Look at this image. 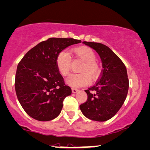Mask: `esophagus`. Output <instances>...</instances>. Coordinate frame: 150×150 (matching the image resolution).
<instances>
[{"mask_svg": "<svg viewBox=\"0 0 150 150\" xmlns=\"http://www.w3.org/2000/svg\"><path fill=\"white\" fill-rule=\"evenodd\" d=\"M71 91H72V92H73V93H76V92H79V90L76 89V88H72Z\"/></svg>", "mask_w": 150, "mask_h": 150, "instance_id": "esophagus-1", "label": "esophagus"}]
</instances>
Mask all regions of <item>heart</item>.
Segmentation results:
<instances>
[{
	"label": "heart",
	"instance_id": "b5f03b06",
	"mask_svg": "<svg viewBox=\"0 0 150 150\" xmlns=\"http://www.w3.org/2000/svg\"><path fill=\"white\" fill-rule=\"evenodd\" d=\"M70 55L66 51H60L55 58V65L59 74L67 76L69 74L71 67V57L83 61L79 68L80 74H73L67 79L66 82L74 88L88 86L90 78L95 79L100 73V68L96 61L97 56L92 49L87 47H79L70 50Z\"/></svg>",
	"mask_w": 150,
	"mask_h": 150
}]
</instances>
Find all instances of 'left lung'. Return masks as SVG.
<instances>
[{
  "instance_id": "left-lung-1",
  "label": "left lung",
  "mask_w": 150,
  "mask_h": 150,
  "mask_svg": "<svg viewBox=\"0 0 150 150\" xmlns=\"http://www.w3.org/2000/svg\"><path fill=\"white\" fill-rule=\"evenodd\" d=\"M83 43L98 53L103 69L96 83L85 90L88 99L80 105V109L88 119L107 121L117 113L126 99L129 85L126 67L104 44L89 42Z\"/></svg>"
}]
</instances>
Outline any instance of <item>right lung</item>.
Instances as JSON below:
<instances>
[{
	"mask_svg": "<svg viewBox=\"0 0 150 150\" xmlns=\"http://www.w3.org/2000/svg\"><path fill=\"white\" fill-rule=\"evenodd\" d=\"M81 42L73 38H49L24 55L17 66L16 94L25 112L39 121H50L59 115L64 98L71 94L55 65L60 51Z\"/></svg>",
	"mask_w": 150,
	"mask_h": 150,
	"instance_id": "obj_1",
	"label": "right lung"
}]
</instances>
